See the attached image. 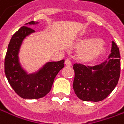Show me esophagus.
Here are the masks:
<instances>
[{
  "label": "esophagus",
  "instance_id": "34e87169",
  "mask_svg": "<svg viewBox=\"0 0 124 124\" xmlns=\"http://www.w3.org/2000/svg\"><path fill=\"white\" fill-rule=\"evenodd\" d=\"M65 64H66V66H71V61L69 59H66V60L65 61Z\"/></svg>",
  "mask_w": 124,
  "mask_h": 124
}]
</instances>
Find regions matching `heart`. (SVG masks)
Here are the masks:
<instances>
[{
    "mask_svg": "<svg viewBox=\"0 0 124 124\" xmlns=\"http://www.w3.org/2000/svg\"><path fill=\"white\" fill-rule=\"evenodd\" d=\"M75 45L80 48L77 57L83 63L93 62L104 55L106 52L103 43L96 38L87 37L82 39Z\"/></svg>",
    "mask_w": 124,
    "mask_h": 124,
    "instance_id": "obj_1",
    "label": "heart"
}]
</instances>
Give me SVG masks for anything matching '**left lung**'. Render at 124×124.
<instances>
[{
    "mask_svg": "<svg viewBox=\"0 0 124 124\" xmlns=\"http://www.w3.org/2000/svg\"><path fill=\"white\" fill-rule=\"evenodd\" d=\"M73 88L79 99L97 102L107 98L118 83L121 71V56L117 44L112 41L111 53L100 65L85 66L74 64Z\"/></svg>",
    "mask_w": 124,
    "mask_h": 124,
    "instance_id": "obj_1",
    "label": "left lung"
}]
</instances>
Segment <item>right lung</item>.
Segmentation results:
<instances>
[{
  "mask_svg": "<svg viewBox=\"0 0 124 124\" xmlns=\"http://www.w3.org/2000/svg\"><path fill=\"white\" fill-rule=\"evenodd\" d=\"M39 23L29 22L12 36L5 58V74L10 85L20 97L26 99H40L47 95L56 75L64 67V60L47 62L32 73H28L22 66L19 57L21 46L26 37L35 33L28 26Z\"/></svg>",
  "mask_w": 124,
  "mask_h": 124,
  "instance_id": "obj_1",
  "label": "right lung"
}]
</instances>
